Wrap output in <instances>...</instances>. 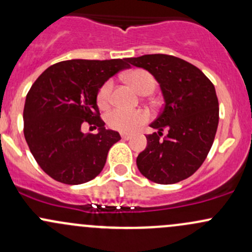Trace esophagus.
Masks as SVG:
<instances>
[{"instance_id":"obj_1","label":"esophagus","mask_w":252,"mask_h":252,"mask_svg":"<svg viewBox=\"0 0 252 252\" xmlns=\"http://www.w3.org/2000/svg\"><path fill=\"white\" fill-rule=\"evenodd\" d=\"M121 136H122V139H123V140H130L132 137L130 134H122Z\"/></svg>"}]
</instances>
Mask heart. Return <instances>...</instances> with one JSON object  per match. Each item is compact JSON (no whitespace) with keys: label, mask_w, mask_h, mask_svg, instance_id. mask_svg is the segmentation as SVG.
I'll use <instances>...</instances> for the list:
<instances>
[{"label":"heart","mask_w":252,"mask_h":252,"mask_svg":"<svg viewBox=\"0 0 252 252\" xmlns=\"http://www.w3.org/2000/svg\"><path fill=\"white\" fill-rule=\"evenodd\" d=\"M126 80L132 86L135 91L141 95L151 94L157 86V81L154 76L147 70L143 69H134L126 73ZM112 81L107 80L105 84L99 88L98 94H96V103L99 107L105 109L109 106L110 100H111V91H112ZM148 120V115L141 110H135V111H128V110L115 109L106 115L107 126L115 130H120L124 132H129L135 130L146 123Z\"/></svg>","instance_id":"heart-1"}]
</instances>
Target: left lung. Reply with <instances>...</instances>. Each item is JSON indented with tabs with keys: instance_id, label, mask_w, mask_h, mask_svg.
Listing matches in <instances>:
<instances>
[{
	"instance_id": "left-lung-1",
	"label": "left lung",
	"mask_w": 252,
	"mask_h": 252,
	"mask_svg": "<svg viewBox=\"0 0 252 252\" xmlns=\"http://www.w3.org/2000/svg\"><path fill=\"white\" fill-rule=\"evenodd\" d=\"M149 71L160 86L164 107L149 126L147 147L136 159L137 168L158 184L189 178L211 151L219 123V101L214 85L197 67L170 55L126 59ZM167 136L161 138L162 131Z\"/></svg>"
}]
</instances>
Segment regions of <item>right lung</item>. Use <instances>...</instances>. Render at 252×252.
I'll use <instances>...</instances> for the list:
<instances>
[{
  "mask_svg": "<svg viewBox=\"0 0 252 252\" xmlns=\"http://www.w3.org/2000/svg\"><path fill=\"white\" fill-rule=\"evenodd\" d=\"M126 60H70L51 65L35 80L24 107V135L41 170L55 181L76 185L101 172L110 148L121 140L99 117V88ZM98 128L86 135L82 124Z\"/></svg>",
  "mask_w": 252,
  "mask_h": 252,
  "instance_id": "1",
  "label": "right lung"
}]
</instances>
